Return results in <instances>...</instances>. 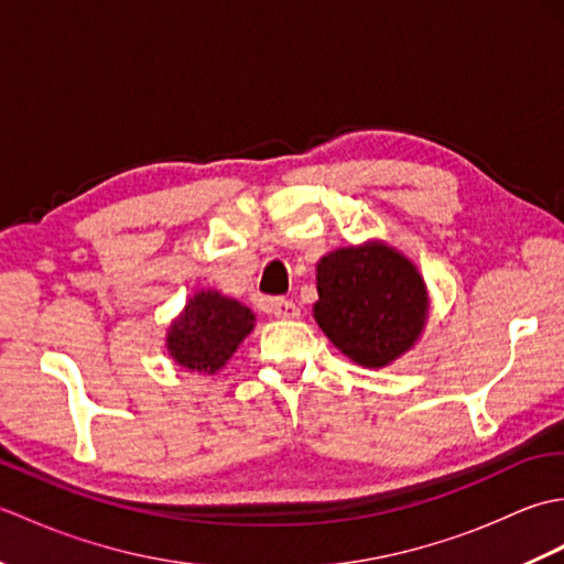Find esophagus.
<instances>
[{"label":"esophagus","mask_w":564,"mask_h":564,"mask_svg":"<svg viewBox=\"0 0 564 564\" xmlns=\"http://www.w3.org/2000/svg\"><path fill=\"white\" fill-rule=\"evenodd\" d=\"M271 313L279 317V319H297L301 317V310L293 301H285V297H275L271 303Z\"/></svg>","instance_id":"esophagus-1"}]
</instances>
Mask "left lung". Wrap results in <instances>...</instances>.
<instances>
[{"instance_id":"obj_1","label":"left lung","mask_w":564,"mask_h":564,"mask_svg":"<svg viewBox=\"0 0 564 564\" xmlns=\"http://www.w3.org/2000/svg\"><path fill=\"white\" fill-rule=\"evenodd\" d=\"M315 322L337 349L364 368H386L422 337L429 291L400 249L368 239L317 261Z\"/></svg>"}]
</instances>
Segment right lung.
Wrapping results in <instances>:
<instances>
[{"mask_svg":"<svg viewBox=\"0 0 564 564\" xmlns=\"http://www.w3.org/2000/svg\"><path fill=\"white\" fill-rule=\"evenodd\" d=\"M257 315L215 289L196 291L166 329V351L188 373L215 376L254 329Z\"/></svg>","mask_w":564,"mask_h":564,"instance_id":"1","label":"right lung"}]
</instances>
